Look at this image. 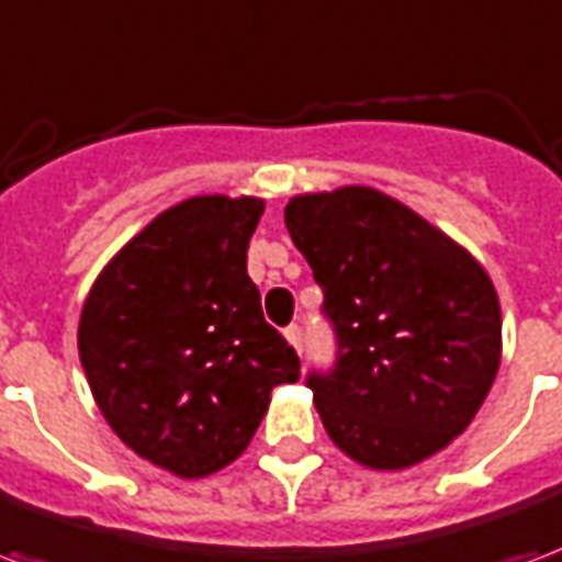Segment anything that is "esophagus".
<instances>
[{
	"instance_id": "34e87169",
	"label": "esophagus",
	"mask_w": 562,
	"mask_h": 562,
	"mask_svg": "<svg viewBox=\"0 0 562 562\" xmlns=\"http://www.w3.org/2000/svg\"><path fill=\"white\" fill-rule=\"evenodd\" d=\"M284 337H286V344L293 346L299 356H302V328H299V326H286L284 328Z\"/></svg>"
}]
</instances>
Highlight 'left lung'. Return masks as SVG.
I'll return each instance as SVG.
<instances>
[{
	"mask_svg": "<svg viewBox=\"0 0 562 562\" xmlns=\"http://www.w3.org/2000/svg\"><path fill=\"white\" fill-rule=\"evenodd\" d=\"M284 225L337 335L335 370L307 376L328 438L373 471L436 457L501 367V305L483 263L373 186L290 198Z\"/></svg>",
	"mask_w": 562,
	"mask_h": 562,
	"instance_id": "left-lung-1",
	"label": "left lung"
}]
</instances>
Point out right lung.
<instances>
[{
  "mask_svg": "<svg viewBox=\"0 0 562 562\" xmlns=\"http://www.w3.org/2000/svg\"><path fill=\"white\" fill-rule=\"evenodd\" d=\"M263 206L251 195L168 206L103 266L79 316V358L105 424L183 480L243 457L272 387L299 379L246 269Z\"/></svg>",
  "mask_w": 562,
  "mask_h": 562,
  "instance_id": "obj_1",
  "label": "right lung"
}]
</instances>
